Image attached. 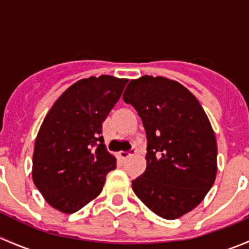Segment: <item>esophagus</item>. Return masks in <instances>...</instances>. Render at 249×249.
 <instances>
[{
    "label": "esophagus",
    "mask_w": 249,
    "mask_h": 249,
    "mask_svg": "<svg viewBox=\"0 0 249 249\" xmlns=\"http://www.w3.org/2000/svg\"><path fill=\"white\" fill-rule=\"evenodd\" d=\"M134 154H136V149H135V148H131L129 152H119V158H120V159L125 160V159H127V158L131 157V155H134Z\"/></svg>",
    "instance_id": "esophagus-1"
}]
</instances>
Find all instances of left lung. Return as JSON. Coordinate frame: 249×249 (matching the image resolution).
Instances as JSON below:
<instances>
[{
  "label": "left lung",
  "instance_id": "8db88e82",
  "mask_svg": "<svg viewBox=\"0 0 249 249\" xmlns=\"http://www.w3.org/2000/svg\"><path fill=\"white\" fill-rule=\"evenodd\" d=\"M123 99L132 105L147 134V167L132 180L152 212L176 219L194 210L217 175V141L196 97L176 80L132 79Z\"/></svg>",
  "mask_w": 249,
  "mask_h": 249
}]
</instances>
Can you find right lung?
<instances>
[{"label":"right lung","instance_id":"add662e5","mask_svg":"<svg viewBox=\"0 0 249 249\" xmlns=\"http://www.w3.org/2000/svg\"><path fill=\"white\" fill-rule=\"evenodd\" d=\"M129 79L89 77L72 84L44 118L36 137L32 179L44 200L74 213L100 195L115 158L106 149L102 123Z\"/></svg>","mask_w":249,"mask_h":249}]
</instances>
